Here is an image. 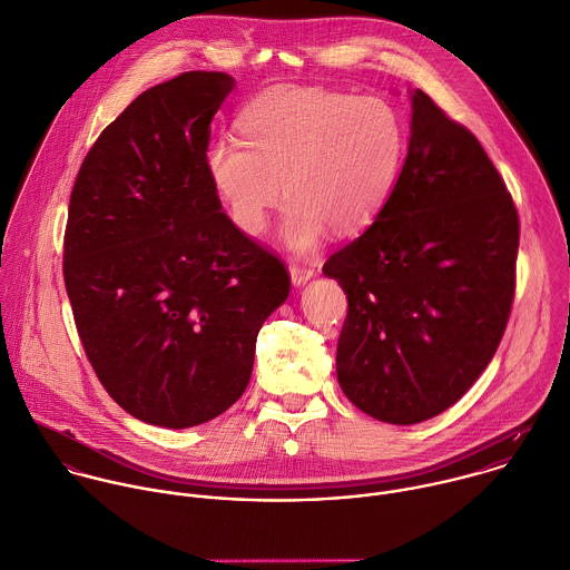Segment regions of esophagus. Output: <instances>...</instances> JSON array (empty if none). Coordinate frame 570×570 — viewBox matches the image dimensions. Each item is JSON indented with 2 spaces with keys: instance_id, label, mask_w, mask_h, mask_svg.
<instances>
[{
  "instance_id": "esophagus-1",
  "label": "esophagus",
  "mask_w": 570,
  "mask_h": 570,
  "mask_svg": "<svg viewBox=\"0 0 570 570\" xmlns=\"http://www.w3.org/2000/svg\"><path fill=\"white\" fill-rule=\"evenodd\" d=\"M289 276H292L294 287H301V285H305V283L314 276V269H312V267H305V265L294 263V265H289Z\"/></svg>"
}]
</instances>
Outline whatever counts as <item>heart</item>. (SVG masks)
Segmentation results:
<instances>
[{"label": "heart", "instance_id": "obj_1", "mask_svg": "<svg viewBox=\"0 0 570 570\" xmlns=\"http://www.w3.org/2000/svg\"><path fill=\"white\" fill-rule=\"evenodd\" d=\"M240 140L216 138L205 165L232 223L261 234L285 189L281 236L312 249L325 229L367 227L390 203L407 158L403 116L383 98L325 89L263 94L238 118Z\"/></svg>", "mask_w": 570, "mask_h": 570}]
</instances>
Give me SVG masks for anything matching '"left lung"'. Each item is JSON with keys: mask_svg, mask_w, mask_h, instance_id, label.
Returning a JSON list of instances; mask_svg holds the SVG:
<instances>
[{"mask_svg": "<svg viewBox=\"0 0 570 570\" xmlns=\"http://www.w3.org/2000/svg\"><path fill=\"white\" fill-rule=\"evenodd\" d=\"M519 247L514 203L479 140L412 91L401 180L376 220L323 265L347 294L345 396L412 425L456 403L503 336Z\"/></svg>", "mask_w": 570, "mask_h": 570, "instance_id": "left-lung-1", "label": "left lung"}]
</instances>
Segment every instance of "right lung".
I'll list each match as a JSON object with an SVG mask.
<instances>
[{
  "label": "right lung",
  "mask_w": 570,
  "mask_h": 570,
  "mask_svg": "<svg viewBox=\"0 0 570 570\" xmlns=\"http://www.w3.org/2000/svg\"><path fill=\"white\" fill-rule=\"evenodd\" d=\"M236 80L189 71L138 96L76 178L65 285L100 383L131 416L200 425L245 392L285 265L223 212L205 156Z\"/></svg>",
  "instance_id": "right-lung-1"
}]
</instances>
